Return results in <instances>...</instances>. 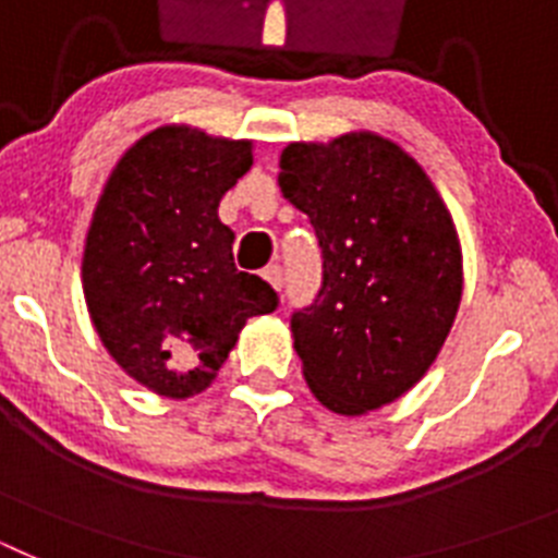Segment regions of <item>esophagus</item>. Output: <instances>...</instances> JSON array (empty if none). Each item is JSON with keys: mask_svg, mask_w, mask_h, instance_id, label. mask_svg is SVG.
<instances>
[{"mask_svg": "<svg viewBox=\"0 0 558 558\" xmlns=\"http://www.w3.org/2000/svg\"><path fill=\"white\" fill-rule=\"evenodd\" d=\"M263 276L270 282V288H274V290H282V284H284L282 265H268V268L263 270Z\"/></svg>", "mask_w": 558, "mask_h": 558, "instance_id": "1", "label": "esophagus"}]
</instances>
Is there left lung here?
I'll list each match as a JSON object with an SVG mask.
<instances>
[{
    "instance_id": "obj_1",
    "label": "left lung",
    "mask_w": 558,
    "mask_h": 558,
    "mask_svg": "<svg viewBox=\"0 0 558 558\" xmlns=\"http://www.w3.org/2000/svg\"><path fill=\"white\" fill-rule=\"evenodd\" d=\"M282 195L322 248V290L290 318L304 379L343 416L413 388L461 304V245L445 201L413 156L377 133L293 142Z\"/></svg>"
}]
</instances>
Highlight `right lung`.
<instances>
[{
  "label": "right lung",
  "instance_id": "1",
  "mask_svg": "<svg viewBox=\"0 0 558 558\" xmlns=\"http://www.w3.org/2000/svg\"><path fill=\"white\" fill-rule=\"evenodd\" d=\"M251 142L165 125L106 181L83 251V293L102 347L150 391L209 386L251 315L274 313L265 279L236 270L226 192L251 170Z\"/></svg>",
  "mask_w": 558,
  "mask_h": 558
}]
</instances>
